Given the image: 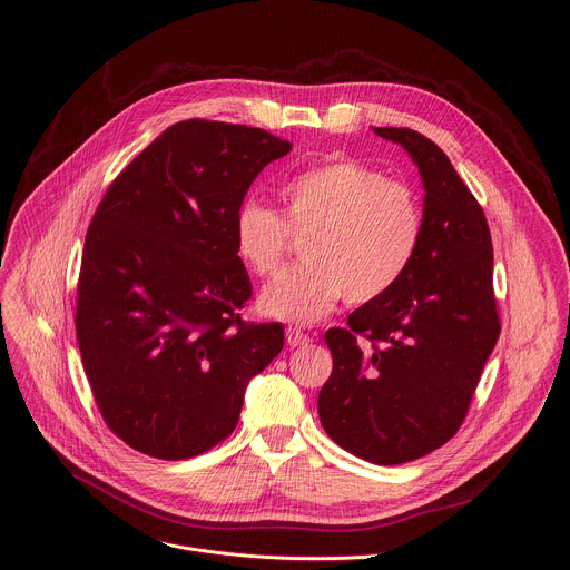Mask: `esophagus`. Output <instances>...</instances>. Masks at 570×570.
<instances>
[{"label": "esophagus", "instance_id": "esophagus-1", "mask_svg": "<svg viewBox=\"0 0 570 570\" xmlns=\"http://www.w3.org/2000/svg\"><path fill=\"white\" fill-rule=\"evenodd\" d=\"M308 334H304L302 330H297V327H288L286 330V343L291 345V347H297V345H308Z\"/></svg>", "mask_w": 570, "mask_h": 570}]
</instances>
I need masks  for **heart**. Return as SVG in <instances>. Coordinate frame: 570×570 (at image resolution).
I'll use <instances>...</instances> for the list:
<instances>
[{
    "instance_id": "1",
    "label": "heart",
    "mask_w": 570,
    "mask_h": 570,
    "mask_svg": "<svg viewBox=\"0 0 570 570\" xmlns=\"http://www.w3.org/2000/svg\"><path fill=\"white\" fill-rule=\"evenodd\" d=\"M302 238L304 264L262 295L268 316L316 323L336 302L368 304L393 291L416 258L423 212L404 181L352 159L306 170L282 188V214L243 204L234 220L236 252L258 277H273Z\"/></svg>"
}]
</instances>
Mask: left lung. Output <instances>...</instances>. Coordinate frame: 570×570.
<instances>
[{
  "label": "left lung",
  "instance_id": "obj_1",
  "mask_svg": "<svg viewBox=\"0 0 570 570\" xmlns=\"http://www.w3.org/2000/svg\"><path fill=\"white\" fill-rule=\"evenodd\" d=\"M419 166L425 209L411 268L384 297L327 330L334 368L318 395L327 436L380 465L448 443L500 336L493 245L480 202L445 151L406 127H375Z\"/></svg>",
  "mask_w": 570,
  "mask_h": 570
}]
</instances>
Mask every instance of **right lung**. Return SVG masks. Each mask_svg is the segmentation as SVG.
I'll use <instances>...</instances> for the list:
<instances>
[{"label":"right lung","instance_id":"add662e5","mask_svg":"<svg viewBox=\"0 0 570 570\" xmlns=\"http://www.w3.org/2000/svg\"><path fill=\"white\" fill-rule=\"evenodd\" d=\"M291 142L266 129L184 120L114 179L90 220L77 343L109 430L166 461L238 425L247 382L284 347L279 323H245L252 282L234 220L249 184Z\"/></svg>","mask_w":570,"mask_h":570}]
</instances>
